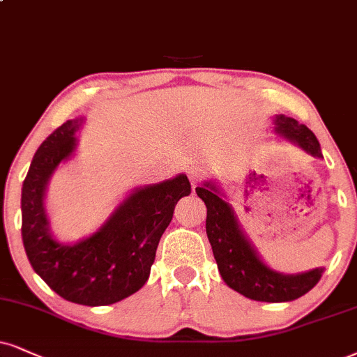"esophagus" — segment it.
Returning a JSON list of instances; mask_svg holds the SVG:
<instances>
[{"label": "esophagus", "instance_id": "esophagus-1", "mask_svg": "<svg viewBox=\"0 0 357 357\" xmlns=\"http://www.w3.org/2000/svg\"><path fill=\"white\" fill-rule=\"evenodd\" d=\"M188 178H190L192 187L195 188V187L199 185V183L202 182V178H204V175H202V172H200V170H197V169H190V170H188Z\"/></svg>", "mask_w": 357, "mask_h": 357}]
</instances>
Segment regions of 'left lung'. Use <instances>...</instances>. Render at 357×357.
Masks as SVG:
<instances>
[{
	"mask_svg": "<svg viewBox=\"0 0 357 357\" xmlns=\"http://www.w3.org/2000/svg\"><path fill=\"white\" fill-rule=\"evenodd\" d=\"M276 132L293 140L307 153L321 158V147L316 135L305 124L291 117L275 119ZM197 195L206 205V236L212 245L220 275L231 289L255 301H291L313 289L323 276L324 268L301 275H281L268 268L241 233L230 205L218 197L210 183L195 188Z\"/></svg>",
	"mask_w": 357,
	"mask_h": 357,
	"instance_id": "8db88e82",
	"label": "left lung"
}]
</instances>
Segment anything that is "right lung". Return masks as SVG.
<instances>
[{"mask_svg":"<svg viewBox=\"0 0 357 357\" xmlns=\"http://www.w3.org/2000/svg\"><path fill=\"white\" fill-rule=\"evenodd\" d=\"M77 126L79 121L64 122L34 153L21 193V235L31 266L52 291L77 305L105 306L145 284L175 205L192 188L187 175L140 188L89 238L73 246L57 243L43 197L52 172L76 147Z\"/></svg>","mask_w":357,"mask_h":357,"instance_id":"1","label":"right lung"}]
</instances>
